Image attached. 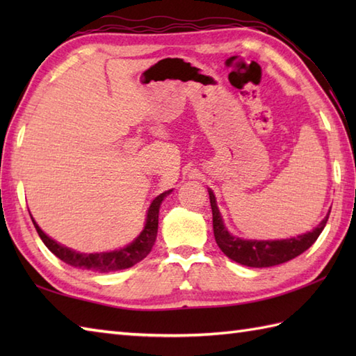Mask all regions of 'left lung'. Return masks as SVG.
<instances>
[{"label":"left lung","mask_w":356,"mask_h":356,"mask_svg":"<svg viewBox=\"0 0 356 356\" xmlns=\"http://www.w3.org/2000/svg\"><path fill=\"white\" fill-rule=\"evenodd\" d=\"M211 209H213V229L214 237L222 252L229 257L231 260L240 264H245L249 268H269L277 266L289 261L300 254H303L306 249L311 248L315 240L320 237L321 231L327 223L329 214L323 218V222L311 232H306L303 236L286 238V240H245L240 237H234L225 228L222 216L218 213L216 195L208 190Z\"/></svg>","instance_id":"8db88e82"}]
</instances>
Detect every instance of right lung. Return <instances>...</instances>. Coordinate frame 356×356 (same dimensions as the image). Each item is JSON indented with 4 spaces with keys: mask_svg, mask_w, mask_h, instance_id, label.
Segmentation results:
<instances>
[{
    "mask_svg": "<svg viewBox=\"0 0 356 356\" xmlns=\"http://www.w3.org/2000/svg\"><path fill=\"white\" fill-rule=\"evenodd\" d=\"M170 193L171 191H165L162 194H159L157 197L151 202L147 213L145 228L142 229L139 236L136 237L130 245H127L125 248H120L118 251H111V252H99V254L76 252L70 248L58 243V241L50 238L49 236H45L33 218L32 222L35 225L38 234H40L41 240L44 241V245L47 246L50 251L58 257V259H61L64 263L70 264V266L82 269V270H93V272L120 270V269L134 266L136 263H139L140 260L145 259L151 249H153V245L157 237L159 208H161V203L166 197V194Z\"/></svg>",
    "mask_w": 356,
    "mask_h": 356,
    "instance_id": "obj_1",
    "label": "right lung"
}]
</instances>
